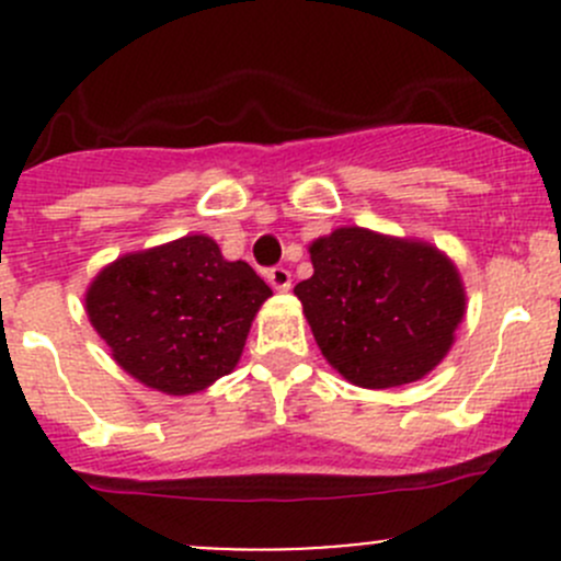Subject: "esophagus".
Listing matches in <instances>:
<instances>
[{
	"label": "esophagus",
	"mask_w": 561,
	"mask_h": 561,
	"mask_svg": "<svg viewBox=\"0 0 561 561\" xmlns=\"http://www.w3.org/2000/svg\"><path fill=\"white\" fill-rule=\"evenodd\" d=\"M265 279H268V285L274 287L276 293H287L290 290V285H293V276H290V271L287 268H271L268 274H265Z\"/></svg>",
	"instance_id": "34e87169"
}]
</instances>
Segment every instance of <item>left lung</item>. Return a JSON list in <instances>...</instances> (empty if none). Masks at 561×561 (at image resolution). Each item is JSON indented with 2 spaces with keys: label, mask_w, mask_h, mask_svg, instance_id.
Masks as SVG:
<instances>
[{
  "label": "left lung",
  "mask_w": 561,
  "mask_h": 561,
  "mask_svg": "<svg viewBox=\"0 0 561 561\" xmlns=\"http://www.w3.org/2000/svg\"><path fill=\"white\" fill-rule=\"evenodd\" d=\"M309 257L314 274L293 293L344 380L382 390L443 364L467 314L463 279L443 249L347 225L314 239Z\"/></svg>",
  "instance_id": "8db88e82"
}]
</instances>
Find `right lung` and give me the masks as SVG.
Returning a JSON list of instances; mask_svg holds the SVG:
<instances>
[{
    "instance_id": "add662e5",
    "label": "right lung",
    "mask_w": 561,
    "mask_h": 561,
    "mask_svg": "<svg viewBox=\"0 0 561 561\" xmlns=\"http://www.w3.org/2000/svg\"><path fill=\"white\" fill-rule=\"evenodd\" d=\"M271 287L206 233L127 252L89 282L83 307L113 360L165 396L201 393L239 366Z\"/></svg>"
}]
</instances>
